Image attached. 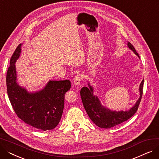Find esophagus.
Here are the masks:
<instances>
[{"mask_svg": "<svg viewBox=\"0 0 159 159\" xmlns=\"http://www.w3.org/2000/svg\"><path fill=\"white\" fill-rule=\"evenodd\" d=\"M82 80V77L81 75H77L75 76V77L74 78V80H73V84L75 85V86H79L80 85V82Z\"/></svg>", "mask_w": 159, "mask_h": 159, "instance_id": "esophagus-1", "label": "esophagus"}]
</instances>
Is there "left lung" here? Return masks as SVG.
<instances>
[{
  "instance_id": "1",
  "label": "left lung",
  "mask_w": 159,
  "mask_h": 159,
  "mask_svg": "<svg viewBox=\"0 0 159 159\" xmlns=\"http://www.w3.org/2000/svg\"><path fill=\"white\" fill-rule=\"evenodd\" d=\"M128 46L139 57V55L134 46L130 43H128ZM143 84L144 80L142 81L140 85V98L135 105L128 111H112L102 106L97 97H95L93 95V88L89 84V88L83 87L80 89L82 104L89 119L97 126L106 129L111 128L128 120L137 112L143 93Z\"/></svg>"
}]
</instances>
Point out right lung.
Listing matches in <instances>:
<instances>
[{"instance_id":"obj_1","label":"right lung","mask_w":159,"mask_h":159,"mask_svg":"<svg viewBox=\"0 0 159 159\" xmlns=\"http://www.w3.org/2000/svg\"><path fill=\"white\" fill-rule=\"evenodd\" d=\"M20 44L13 52L6 74L7 92L18 117L35 128L43 131L54 129L63 113L65 93L70 89L69 80H50L45 88L35 93H28L16 82L15 63L20 53Z\"/></svg>"}]
</instances>
